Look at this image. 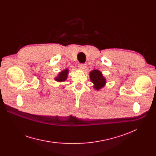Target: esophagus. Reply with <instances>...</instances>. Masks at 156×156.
I'll list each match as a JSON object with an SVG mask.
<instances>
[{
    "label": "esophagus",
    "instance_id": "esophagus-1",
    "mask_svg": "<svg viewBox=\"0 0 156 156\" xmlns=\"http://www.w3.org/2000/svg\"><path fill=\"white\" fill-rule=\"evenodd\" d=\"M78 66L80 69H85L87 67V65L86 64H78Z\"/></svg>",
    "mask_w": 156,
    "mask_h": 156
}]
</instances>
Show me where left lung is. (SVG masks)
<instances>
[{
  "label": "left lung",
  "instance_id": "8db88e82",
  "mask_svg": "<svg viewBox=\"0 0 156 156\" xmlns=\"http://www.w3.org/2000/svg\"><path fill=\"white\" fill-rule=\"evenodd\" d=\"M90 78L92 82L94 84V87L98 90L105 84V79L102 76V73L99 70L92 71L90 73Z\"/></svg>",
  "mask_w": 156,
  "mask_h": 156
}]
</instances>
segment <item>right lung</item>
<instances>
[{"instance_id":"obj_1","label":"right lung","mask_w":156,"mask_h":156,"mask_svg":"<svg viewBox=\"0 0 156 156\" xmlns=\"http://www.w3.org/2000/svg\"><path fill=\"white\" fill-rule=\"evenodd\" d=\"M69 71L68 69H66L65 70L62 71V72H60L59 74L58 75V76H57L55 78V80L57 81H59V82H61V81H64L66 80L67 79V76H68V73Z\"/></svg>"}]
</instances>
